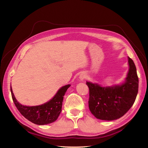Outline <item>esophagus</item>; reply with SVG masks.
<instances>
[{"mask_svg": "<svg viewBox=\"0 0 148 148\" xmlns=\"http://www.w3.org/2000/svg\"><path fill=\"white\" fill-rule=\"evenodd\" d=\"M85 77H86V75H85V74L82 73L79 76V79L81 80H83L85 78Z\"/></svg>", "mask_w": 148, "mask_h": 148, "instance_id": "obj_1", "label": "esophagus"}]
</instances>
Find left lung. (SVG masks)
I'll list each match as a JSON object with an SVG mask.
<instances>
[{
	"instance_id": "8db88e82",
	"label": "left lung",
	"mask_w": 148,
	"mask_h": 148,
	"mask_svg": "<svg viewBox=\"0 0 148 148\" xmlns=\"http://www.w3.org/2000/svg\"><path fill=\"white\" fill-rule=\"evenodd\" d=\"M129 71L126 81L122 85L101 87L86 82L89 88V108L95 117L103 120H114L122 117L131 108L138 91L139 80L136 66L128 57Z\"/></svg>"
}]
</instances>
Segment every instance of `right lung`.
Listing matches in <instances>:
<instances>
[{
    "label": "right lung",
    "instance_id": "obj_1",
    "mask_svg": "<svg viewBox=\"0 0 148 148\" xmlns=\"http://www.w3.org/2000/svg\"><path fill=\"white\" fill-rule=\"evenodd\" d=\"M70 86V84H67L62 87L55 96L45 104L31 107L20 104L16 100L11 87L10 91L13 101L21 114L34 124L43 125L52 123L57 119L62 111L64 96Z\"/></svg>",
    "mask_w": 148,
    "mask_h": 148
}]
</instances>
